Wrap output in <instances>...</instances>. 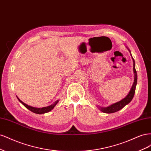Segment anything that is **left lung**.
Returning <instances> with one entry per match:
<instances>
[{
    "mask_svg": "<svg viewBox=\"0 0 151 151\" xmlns=\"http://www.w3.org/2000/svg\"><path fill=\"white\" fill-rule=\"evenodd\" d=\"M127 48L129 50V51L130 53L131 57L132 58V60H133V63H134V67H133V70H134V81L133 85H132V88L129 91V93H128V94L126 96L125 98H123V99L120 100V101H118L116 103H113L111 105H109L108 106L106 107H101L98 106L97 107L98 108V109H99L100 111H101L103 113H113L116 112L120 110L121 109H122L125 106H126L127 104H128L129 103H130V101L132 100L134 98V96L135 92V88H136V86H137V72L135 70V60L133 58L131 54V52L130 50H129V48L127 47Z\"/></svg>",
    "mask_w": 151,
    "mask_h": 151,
    "instance_id": "1",
    "label": "left lung"
}]
</instances>
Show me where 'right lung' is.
Masks as SVG:
<instances>
[{"instance_id":"right-lung-1","label":"right lung","mask_w":151,"mask_h":151,"mask_svg":"<svg viewBox=\"0 0 151 151\" xmlns=\"http://www.w3.org/2000/svg\"><path fill=\"white\" fill-rule=\"evenodd\" d=\"M16 97L17 98V99L19 100V102L21 103L22 104L24 105V106L27 108L29 110L31 111L32 112H33L35 113H36V114H44V113H48L49 111H50L51 110H52V109L54 108V107L56 106L57 104L58 103L59 100H57V101H55L54 102V103H53L52 104L50 105V106H46V107H43V108H35V107H33V106H29V105L25 104L24 103L22 102L21 100H20V99L18 98L17 96Z\"/></svg>"}]
</instances>
